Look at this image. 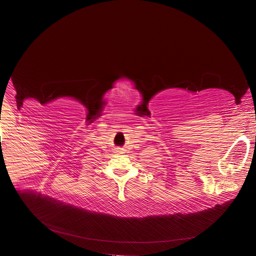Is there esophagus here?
<instances>
[{"label":"esophagus","mask_w":256,"mask_h":256,"mask_svg":"<svg viewBox=\"0 0 256 256\" xmlns=\"http://www.w3.org/2000/svg\"><path fill=\"white\" fill-rule=\"evenodd\" d=\"M119 150H122V149H120V148H119Z\"/></svg>","instance_id":"1"}]
</instances>
